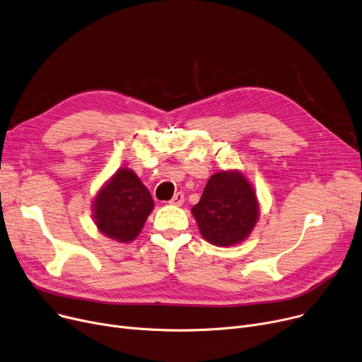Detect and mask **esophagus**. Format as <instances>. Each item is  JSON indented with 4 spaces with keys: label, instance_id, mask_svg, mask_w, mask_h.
<instances>
[{
    "label": "esophagus",
    "instance_id": "esophagus-1",
    "mask_svg": "<svg viewBox=\"0 0 362 362\" xmlns=\"http://www.w3.org/2000/svg\"><path fill=\"white\" fill-rule=\"evenodd\" d=\"M183 202H185V194H183V192H177V194H175V197L172 198V201L168 202V204L180 206Z\"/></svg>",
    "mask_w": 362,
    "mask_h": 362
}]
</instances>
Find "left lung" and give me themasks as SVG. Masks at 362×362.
I'll return each instance as SVG.
<instances>
[{"label":"left lung","mask_w":362,"mask_h":362,"mask_svg":"<svg viewBox=\"0 0 362 362\" xmlns=\"http://www.w3.org/2000/svg\"><path fill=\"white\" fill-rule=\"evenodd\" d=\"M202 237L215 246H233L249 237L259 218L256 192L237 170L209 177L201 201L192 208Z\"/></svg>","instance_id":"8db88e82"}]
</instances>
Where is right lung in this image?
<instances>
[{
	"label": "right lung",
	"mask_w": 362,
	"mask_h": 362,
	"mask_svg": "<svg viewBox=\"0 0 362 362\" xmlns=\"http://www.w3.org/2000/svg\"><path fill=\"white\" fill-rule=\"evenodd\" d=\"M154 208L148 189L129 168H119L99 190L93 204V216L99 231L128 243L136 238Z\"/></svg>",
	"instance_id": "1"
}]
</instances>
